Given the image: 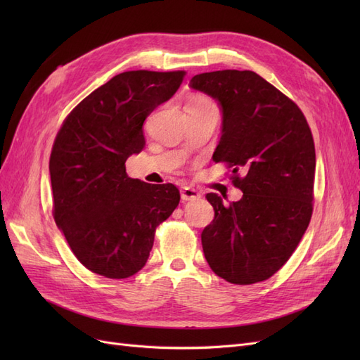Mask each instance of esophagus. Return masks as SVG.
<instances>
[{"instance_id":"esophagus-1","label":"esophagus","mask_w":360,"mask_h":360,"mask_svg":"<svg viewBox=\"0 0 360 360\" xmlns=\"http://www.w3.org/2000/svg\"><path fill=\"white\" fill-rule=\"evenodd\" d=\"M180 195H181V200L183 201H195V200H200L201 198V193L197 189L189 188V186L181 188Z\"/></svg>"}]
</instances>
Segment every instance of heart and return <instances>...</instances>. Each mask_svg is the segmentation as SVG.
I'll list each match as a JSON object with an SVG mask.
<instances>
[{
    "label": "heart",
    "instance_id": "b5f03b06",
    "mask_svg": "<svg viewBox=\"0 0 360 360\" xmlns=\"http://www.w3.org/2000/svg\"><path fill=\"white\" fill-rule=\"evenodd\" d=\"M205 106H212V102L207 101L202 96H191L184 108H205Z\"/></svg>",
    "mask_w": 360,
    "mask_h": 360
}]
</instances>
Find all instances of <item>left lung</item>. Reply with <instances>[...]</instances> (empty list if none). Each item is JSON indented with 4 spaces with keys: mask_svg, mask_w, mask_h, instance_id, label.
Instances as JSON below:
<instances>
[{
    "mask_svg": "<svg viewBox=\"0 0 360 360\" xmlns=\"http://www.w3.org/2000/svg\"><path fill=\"white\" fill-rule=\"evenodd\" d=\"M189 85L219 102L222 135L213 160L233 168L234 186L243 192L228 205L207 193L214 219L201 234L205 259L231 284L266 281L287 263L311 221V129L299 106L255 72L201 73Z\"/></svg>",
    "mask_w": 360,
    "mask_h": 360,
    "instance_id": "obj_1",
    "label": "left lung"
}]
</instances>
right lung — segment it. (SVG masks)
<instances>
[{"label": "right lung", "instance_id": "obj_1", "mask_svg": "<svg viewBox=\"0 0 360 360\" xmlns=\"http://www.w3.org/2000/svg\"><path fill=\"white\" fill-rule=\"evenodd\" d=\"M184 72L132 70L89 94L64 120L49 159L53 219L75 257L111 279L147 263L156 226L180 201L171 183L130 179L124 163L146 146L143 124L179 90Z\"/></svg>", "mask_w": 360, "mask_h": 360}]
</instances>
